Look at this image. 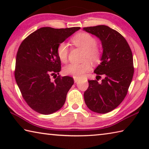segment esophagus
I'll return each instance as SVG.
<instances>
[{
    "label": "esophagus",
    "mask_w": 149,
    "mask_h": 149,
    "mask_svg": "<svg viewBox=\"0 0 149 149\" xmlns=\"http://www.w3.org/2000/svg\"><path fill=\"white\" fill-rule=\"evenodd\" d=\"M74 82H75V83L78 82V81L79 80V78L77 77H74Z\"/></svg>",
    "instance_id": "esophagus-1"
}]
</instances>
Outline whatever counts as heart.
Here are the masks:
<instances>
[{"label":"heart","instance_id":"obj_1","mask_svg":"<svg viewBox=\"0 0 149 149\" xmlns=\"http://www.w3.org/2000/svg\"><path fill=\"white\" fill-rule=\"evenodd\" d=\"M72 41L75 46L84 50V60H89L96 63L100 58V50L97 45V40L94 37L87 33H79L75 35ZM57 54L60 61L65 62L68 55V45L65 42H61L57 48ZM91 65L89 61L82 63H71L64 68V73L66 75L80 77L89 72Z\"/></svg>","mask_w":149,"mask_h":149}]
</instances>
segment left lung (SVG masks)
I'll return each mask as SVG.
<instances>
[{
	"mask_svg": "<svg viewBox=\"0 0 149 149\" xmlns=\"http://www.w3.org/2000/svg\"><path fill=\"white\" fill-rule=\"evenodd\" d=\"M84 30L97 37L103 49L101 62L94 70L97 80H88L85 102L93 112L105 114L118 107L127 95L134 73L132 52L124 37L108 26L100 25ZM100 74L105 76L100 83L97 78Z\"/></svg>",
	"mask_w": 149,
	"mask_h": 149,
	"instance_id": "1",
	"label": "left lung"
}]
</instances>
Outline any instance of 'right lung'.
<instances>
[{"label":"right lung","mask_w":149,"mask_h":149,"mask_svg":"<svg viewBox=\"0 0 149 149\" xmlns=\"http://www.w3.org/2000/svg\"><path fill=\"white\" fill-rule=\"evenodd\" d=\"M80 27L54 29L41 27L27 37L17 50L14 75L27 104L42 114L56 112L64 104L74 79L70 76L56 77L61 70L57 54L58 45Z\"/></svg>","instance_id":"add662e5"}]
</instances>
